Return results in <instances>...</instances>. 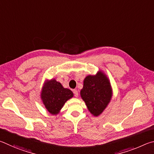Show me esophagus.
Masks as SVG:
<instances>
[{"label": "esophagus", "instance_id": "obj_1", "mask_svg": "<svg viewBox=\"0 0 154 154\" xmlns=\"http://www.w3.org/2000/svg\"><path fill=\"white\" fill-rule=\"evenodd\" d=\"M73 93H74V96L75 97H78V96H79V93H78V91L75 89L73 90Z\"/></svg>", "mask_w": 154, "mask_h": 154}]
</instances>
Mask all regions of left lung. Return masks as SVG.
<instances>
[{"mask_svg":"<svg viewBox=\"0 0 154 154\" xmlns=\"http://www.w3.org/2000/svg\"><path fill=\"white\" fill-rule=\"evenodd\" d=\"M80 95L92 114H101L112 98L110 83L102 72L96 75H88L84 80Z\"/></svg>","mask_w":154,"mask_h":154,"instance_id":"1","label":"left lung"}]
</instances>
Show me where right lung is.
I'll list each match as a JSON object with an SVG mask.
<instances>
[{
    "label": "right lung",
    "instance_id": "obj_1",
    "mask_svg": "<svg viewBox=\"0 0 154 154\" xmlns=\"http://www.w3.org/2000/svg\"><path fill=\"white\" fill-rule=\"evenodd\" d=\"M73 93L63 87L55 80L48 82L43 88L41 98L45 107L51 114H57L67 100L72 98Z\"/></svg>",
    "mask_w": 154,
    "mask_h": 154
}]
</instances>
